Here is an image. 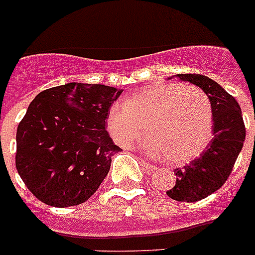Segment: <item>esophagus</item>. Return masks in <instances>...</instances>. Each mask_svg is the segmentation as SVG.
<instances>
[{"label": "esophagus", "instance_id": "esophagus-1", "mask_svg": "<svg viewBox=\"0 0 255 255\" xmlns=\"http://www.w3.org/2000/svg\"><path fill=\"white\" fill-rule=\"evenodd\" d=\"M141 165H143V167L145 168V169H147V170H153V169H155V167H153L152 164L148 163V161H145V160H141Z\"/></svg>", "mask_w": 255, "mask_h": 255}]
</instances>
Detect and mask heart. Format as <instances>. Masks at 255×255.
Listing matches in <instances>:
<instances>
[{"label":"heart","instance_id":"heart-1","mask_svg":"<svg viewBox=\"0 0 255 255\" xmlns=\"http://www.w3.org/2000/svg\"><path fill=\"white\" fill-rule=\"evenodd\" d=\"M148 136L140 147L170 165L197 159L213 137L209 98L193 85L157 83L141 88L110 106L106 129L120 147L135 143L144 128Z\"/></svg>","mask_w":255,"mask_h":255}]
</instances>
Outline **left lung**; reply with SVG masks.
<instances>
[{"mask_svg":"<svg viewBox=\"0 0 255 255\" xmlns=\"http://www.w3.org/2000/svg\"><path fill=\"white\" fill-rule=\"evenodd\" d=\"M177 77L204 90L213 111V139L197 159L174 170L176 184L167 192L176 201L194 202L225 184L244 147L246 129L238 102L217 82L200 74H178Z\"/></svg>","mask_w":255,"mask_h":255,"instance_id":"left-lung-1","label":"left lung"}]
</instances>
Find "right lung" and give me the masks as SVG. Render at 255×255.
I'll use <instances>...</instances> for the list:
<instances>
[{"label":"right lung","mask_w":255,"mask_h":255,"mask_svg":"<svg viewBox=\"0 0 255 255\" xmlns=\"http://www.w3.org/2000/svg\"><path fill=\"white\" fill-rule=\"evenodd\" d=\"M122 90L67 83L39 92L17 128L15 167L27 189L47 205H79L95 193L120 148L106 115Z\"/></svg>","instance_id":"1"}]
</instances>
